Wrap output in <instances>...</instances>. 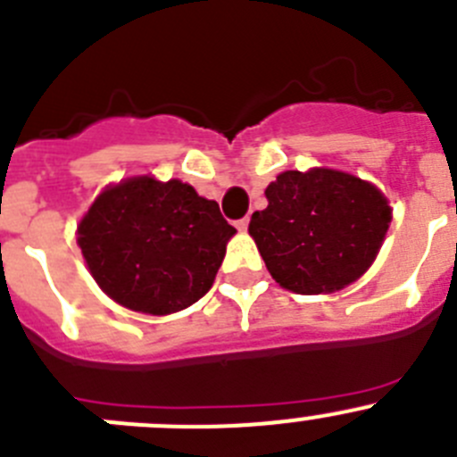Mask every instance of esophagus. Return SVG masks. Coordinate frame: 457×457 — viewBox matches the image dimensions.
<instances>
[{
    "mask_svg": "<svg viewBox=\"0 0 457 457\" xmlns=\"http://www.w3.org/2000/svg\"><path fill=\"white\" fill-rule=\"evenodd\" d=\"M236 226H237V231H246V228H249V217H242V220H237Z\"/></svg>",
    "mask_w": 457,
    "mask_h": 457,
    "instance_id": "1",
    "label": "esophagus"
}]
</instances>
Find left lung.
Here are the masks:
<instances>
[{
  "mask_svg": "<svg viewBox=\"0 0 457 457\" xmlns=\"http://www.w3.org/2000/svg\"><path fill=\"white\" fill-rule=\"evenodd\" d=\"M249 233L273 280L296 294L341 289L375 260L390 206L368 181L338 170H287L264 190Z\"/></svg>",
  "mask_w": 457,
  "mask_h": 457,
  "instance_id": "left-lung-1",
  "label": "left lung"
}]
</instances>
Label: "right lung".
Returning a JSON list of instances; mask_svg holds the SVG:
<instances>
[{
    "label": "right lung",
    "mask_w": 457,
    "mask_h": 457,
    "mask_svg": "<svg viewBox=\"0 0 457 457\" xmlns=\"http://www.w3.org/2000/svg\"><path fill=\"white\" fill-rule=\"evenodd\" d=\"M233 233L217 202L193 186L134 177L98 195L78 226V245L116 303L172 314L211 289Z\"/></svg>",
    "instance_id": "add662e5"
}]
</instances>
